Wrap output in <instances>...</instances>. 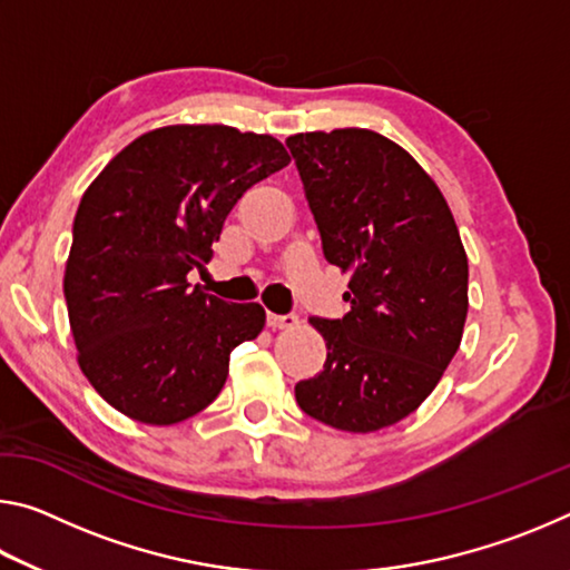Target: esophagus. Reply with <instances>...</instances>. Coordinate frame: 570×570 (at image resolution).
Returning <instances> with one entry per match:
<instances>
[{
	"label": "esophagus",
	"mask_w": 570,
	"mask_h": 570,
	"mask_svg": "<svg viewBox=\"0 0 570 570\" xmlns=\"http://www.w3.org/2000/svg\"><path fill=\"white\" fill-rule=\"evenodd\" d=\"M266 324L272 326V330H294L298 324V316L296 314H266Z\"/></svg>",
	"instance_id": "1"
}]
</instances>
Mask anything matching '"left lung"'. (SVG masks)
<instances>
[{
    "mask_svg": "<svg viewBox=\"0 0 570 570\" xmlns=\"http://www.w3.org/2000/svg\"><path fill=\"white\" fill-rule=\"evenodd\" d=\"M324 258L350 272V312L312 316L320 374L296 384L308 417L346 432L400 422L428 400L468 316V256L428 173L380 132L342 128L286 140Z\"/></svg>",
    "mask_w": 570,
    "mask_h": 570,
    "instance_id": "1",
    "label": "left lung"
}]
</instances>
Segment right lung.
Here are the masks:
<instances>
[{"instance_id":"right-lung-1","label":"right lung","mask_w":570,"mask_h":570,"mask_svg":"<svg viewBox=\"0 0 570 570\" xmlns=\"http://www.w3.org/2000/svg\"><path fill=\"white\" fill-rule=\"evenodd\" d=\"M288 163L272 135L170 125L140 135L85 190L65 268L80 370L128 417L176 424L224 390L230 352L266 324L188 284L238 198Z\"/></svg>"}]
</instances>
